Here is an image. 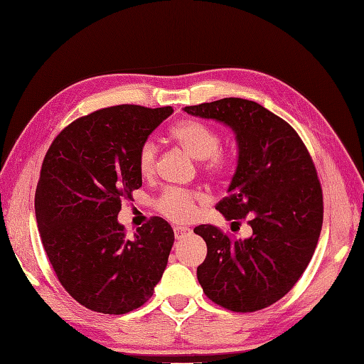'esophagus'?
<instances>
[{
	"mask_svg": "<svg viewBox=\"0 0 364 364\" xmlns=\"http://www.w3.org/2000/svg\"><path fill=\"white\" fill-rule=\"evenodd\" d=\"M191 232L190 228H187V226H174V236L176 239H182L185 236H188Z\"/></svg>",
	"mask_w": 364,
	"mask_h": 364,
	"instance_id": "1",
	"label": "esophagus"
}]
</instances>
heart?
I'll list each match as a JSON object with an SVG mask.
<instances>
[{
	"mask_svg": "<svg viewBox=\"0 0 364 364\" xmlns=\"http://www.w3.org/2000/svg\"><path fill=\"white\" fill-rule=\"evenodd\" d=\"M171 138L196 160H203L204 174L212 181H223L236 164V152L230 147H222V136L208 123L187 119L171 128ZM159 147L152 139L144 141L138 149L136 164L142 177L155 174ZM208 203V196L198 190L168 188L155 201L156 210L173 222H190L198 214L200 205Z\"/></svg>",
	"mask_w": 364,
	"mask_h": 364,
	"instance_id": "heart-1",
	"label": "heart"
}]
</instances>
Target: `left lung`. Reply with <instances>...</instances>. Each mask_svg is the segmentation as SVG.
I'll return each instance as SVG.
<instances>
[{"mask_svg": "<svg viewBox=\"0 0 364 364\" xmlns=\"http://www.w3.org/2000/svg\"><path fill=\"white\" fill-rule=\"evenodd\" d=\"M185 112L223 122L236 133L237 168L215 208L226 220L252 226L237 239L214 225L193 230L208 245L196 276L205 296L232 312H255L289 293L317 247L323 195L298 133L255 101L223 98Z\"/></svg>", "mask_w": 364, "mask_h": 364, "instance_id": "obj_1", "label": "left lung"}]
</instances>
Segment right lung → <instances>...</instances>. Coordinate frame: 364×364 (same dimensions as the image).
<instances>
[{
	"mask_svg": "<svg viewBox=\"0 0 364 364\" xmlns=\"http://www.w3.org/2000/svg\"><path fill=\"white\" fill-rule=\"evenodd\" d=\"M171 114V106L100 109L60 132L44 156L34 195L41 241L60 284L87 309H138L168 264L166 220L152 217L129 239L117 215L142 185L139 146Z\"/></svg>",
	"mask_w": 364,
	"mask_h": 364,
	"instance_id": "add662e5",
	"label": "right lung"
}]
</instances>
